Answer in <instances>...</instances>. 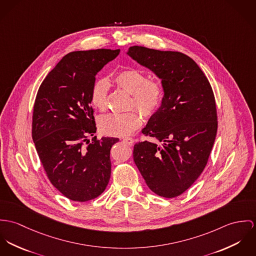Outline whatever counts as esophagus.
Returning a JSON list of instances; mask_svg holds the SVG:
<instances>
[{
	"mask_svg": "<svg viewBox=\"0 0 256 256\" xmlns=\"http://www.w3.org/2000/svg\"><path fill=\"white\" fill-rule=\"evenodd\" d=\"M124 142H126V143H128V145H132V143H134V140L132 138H124Z\"/></svg>",
	"mask_w": 256,
	"mask_h": 256,
	"instance_id": "1",
	"label": "esophagus"
}]
</instances>
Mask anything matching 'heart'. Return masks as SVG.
<instances>
[{
    "label": "heart",
    "instance_id": "heart-1",
    "mask_svg": "<svg viewBox=\"0 0 256 256\" xmlns=\"http://www.w3.org/2000/svg\"><path fill=\"white\" fill-rule=\"evenodd\" d=\"M114 84L132 94L130 106H136L142 114L151 116L161 105L163 89L154 80H149L140 70L136 68L122 70L116 74ZM109 82L107 80H97L91 90V102L95 108L105 111ZM142 124V116L136 110L126 113H112L103 116L99 120V126L103 134L113 136L130 134Z\"/></svg>",
    "mask_w": 256,
    "mask_h": 256
}]
</instances>
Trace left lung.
<instances>
[{
    "label": "left lung",
    "instance_id": "8db88e82",
    "mask_svg": "<svg viewBox=\"0 0 256 256\" xmlns=\"http://www.w3.org/2000/svg\"><path fill=\"white\" fill-rule=\"evenodd\" d=\"M126 54L161 80L164 92L142 130L156 142L136 143L134 163L154 194L178 196L198 178L215 142L212 87L198 64L180 52L132 46Z\"/></svg>",
    "mask_w": 256,
    "mask_h": 256
}]
</instances>
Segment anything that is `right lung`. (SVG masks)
<instances>
[{
    "mask_svg": "<svg viewBox=\"0 0 256 256\" xmlns=\"http://www.w3.org/2000/svg\"><path fill=\"white\" fill-rule=\"evenodd\" d=\"M120 54V49L70 52L48 74L38 90L32 138L50 182L74 201L99 196L111 176L110 151L116 138L96 132L91 104L95 76Z\"/></svg>",
    "mask_w": 256,
    "mask_h": 256,
    "instance_id": "right-lung-1",
    "label": "right lung"
}]
</instances>
